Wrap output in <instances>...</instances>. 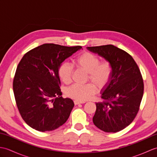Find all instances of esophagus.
Wrapping results in <instances>:
<instances>
[{
  "instance_id": "esophagus-1",
  "label": "esophagus",
  "mask_w": 157,
  "mask_h": 157,
  "mask_svg": "<svg viewBox=\"0 0 157 157\" xmlns=\"http://www.w3.org/2000/svg\"><path fill=\"white\" fill-rule=\"evenodd\" d=\"M85 102H80V101H74V104L76 105H79V104H83V103H84Z\"/></svg>"
}]
</instances>
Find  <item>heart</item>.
<instances>
[{"label": "heart", "instance_id": "1", "mask_svg": "<svg viewBox=\"0 0 157 157\" xmlns=\"http://www.w3.org/2000/svg\"><path fill=\"white\" fill-rule=\"evenodd\" d=\"M74 65L79 69L87 73V80L92 84L79 85L75 84L66 90L68 97L84 102L96 93V86L98 90H102L108 85L112 78L113 68L109 61H100L97 56L90 52H84L73 60ZM73 67L69 63H62L58 69L59 78L65 84L71 81Z\"/></svg>", "mask_w": 157, "mask_h": 157}]
</instances>
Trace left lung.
<instances>
[{
	"mask_svg": "<svg viewBox=\"0 0 157 157\" xmlns=\"http://www.w3.org/2000/svg\"><path fill=\"white\" fill-rule=\"evenodd\" d=\"M112 64L113 71L108 85L102 90V102H96L93 123L105 132L115 133L131 123L140 109L144 94V82L132 56L108 44L87 47Z\"/></svg>",
	"mask_w": 157,
	"mask_h": 157,
	"instance_id": "left-lung-1",
	"label": "left lung"
}]
</instances>
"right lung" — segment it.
Masks as SVG:
<instances>
[{
	"instance_id": "add662e5",
	"label": "right lung",
	"mask_w": 157,
	"mask_h": 157,
	"mask_svg": "<svg viewBox=\"0 0 157 157\" xmlns=\"http://www.w3.org/2000/svg\"><path fill=\"white\" fill-rule=\"evenodd\" d=\"M82 48L44 44L26 52L19 63L13 92L20 115L32 128L52 131L68 119L74 103L61 96L58 69Z\"/></svg>"
}]
</instances>
